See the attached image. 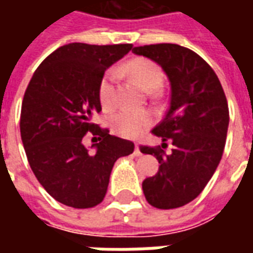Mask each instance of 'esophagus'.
Wrapping results in <instances>:
<instances>
[{"label": "esophagus", "instance_id": "1", "mask_svg": "<svg viewBox=\"0 0 253 253\" xmlns=\"http://www.w3.org/2000/svg\"><path fill=\"white\" fill-rule=\"evenodd\" d=\"M134 154H135V156H142V152H141V148H139V145H135V149H134Z\"/></svg>", "mask_w": 253, "mask_h": 253}]
</instances>
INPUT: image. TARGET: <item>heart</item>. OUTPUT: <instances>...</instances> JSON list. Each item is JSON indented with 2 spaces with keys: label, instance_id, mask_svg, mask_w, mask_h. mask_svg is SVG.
I'll return each instance as SVG.
<instances>
[{
  "label": "heart",
  "instance_id": "1",
  "mask_svg": "<svg viewBox=\"0 0 253 253\" xmlns=\"http://www.w3.org/2000/svg\"><path fill=\"white\" fill-rule=\"evenodd\" d=\"M118 74H127L146 92H153L163 84V72L153 61L145 58H135L119 67L118 70L105 73L99 86L101 107L111 111L116 104L115 83ZM153 123V115L148 111H121L111 118L112 131L125 138H137Z\"/></svg>",
  "mask_w": 253,
  "mask_h": 253
}]
</instances>
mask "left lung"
Returning <instances> with one entry per match:
<instances>
[{"instance_id": "8db88e82", "label": "left lung", "mask_w": 253, "mask_h": 253, "mask_svg": "<svg viewBox=\"0 0 253 253\" xmlns=\"http://www.w3.org/2000/svg\"><path fill=\"white\" fill-rule=\"evenodd\" d=\"M135 55L156 62L170 85L169 108L153 128L164 146H143L141 152L159 160V172L146 177L142 190L157 209H176L194 201L211 179L222 157L229 126L228 101L209 63L190 48L172 43L134 47Z\"/></svg>"}]
</instances>
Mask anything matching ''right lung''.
Returning a JSON list of instances; mask_svg holds the SVG:
<instances>
[{
    "instance_id": "1",
    "label": "right lung",
    "mask_w": 253,
    "mask_h": 253,
    "mask_svg": "<svg viewBox=\"0 0 253 253\" xmlns=\"http://www.w3.org/2000/svg\"><path fill=\"white\" fill-rule=\"evenodd\" d=\"M131 48L69 43L50 54L28 84L20 118L25 154L42 187L62 205H99L115 161L134 152L131 141L92 123L101 111L99 86L105 70ZM88 131L99 135L92 151L82 143Z\"/></svg>"
}]
</instances>
